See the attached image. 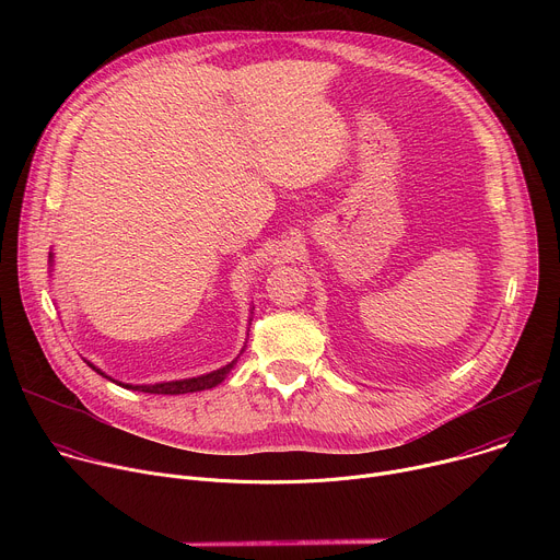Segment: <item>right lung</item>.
<instances>
[{"instance_id": "right-lung-1", "label": "right lung", "mask_w": 560, "mask_h": 560, "mask_svg": "<svg viewBox=\"0 0 560 560\" xmlns=\"http://www.w3.org/2000/svg\"><path fill=\"white\" fill-rule=\"evenodd\" d=\"M89 363V361H86ZM95 372H100L102 376H106L102 370H97L93 363H89ZM234 361L228 363L225 368L221 370H214L210 374H203V376H195V378H184V381H171V383H154V385H124L119 383L121 387H132V389H139V392H148V394H188V392H201V389H210L214 385H219L225 374L232 370ZM108 378V376H106Z\"/></svg>"}]
</instances>
